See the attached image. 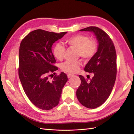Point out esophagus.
<instances>
[{
  "instance_id": "obj_1",
  "label": "esophagus",
  "mask_w": 134,
  "mask_h": 134,
  "mask_svg": "<svg viewBox=\"0 0 134 134\" xmlns=\"http://www.w3.org/2000/svg\"><path fill=\"white\" fill-rule=\"evenodd\" d=\"M67 76H68V78H71V76H73V75H72V74H68L67 75Z\"/></svg>"
}]
</instances>
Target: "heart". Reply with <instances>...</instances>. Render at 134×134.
Here are the masks:
<instances>
[{"label": "heart", "mask_w": 134, "mask_h": 134, "mask_svg": "<svg viewBox=\"0 0 134 134\" xmlns=\"http://www.w3.org/2000/svg\"><path fill=\"white\" fill-rule=\"evenodd\" d=\"M65 43L68 46L76 50L78 55L85 60L92 59L97 50V43L94 40H91L88 36L83 35H75L66 39ZM65 48L59 43L56 44L53 48V55L58 60H62L64 54ZM80 66L79 62L63 63L61 68L63 71L67 73L74 74L78 71Z\"/></svg>", "instance_id": "1"}]
</instances>
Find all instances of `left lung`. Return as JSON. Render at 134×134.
<instances>
[{
	"label": "left lung",
	"mask_w": 134,
	"mask_h": 134,
	"mask_svg": "<svg viewBox=\"0 0 134 134\" xmlns=\"http://www.w3.org/2000/svg\"><path fill=\"white\" fill-rule=\"evenodd\" d=\"M80 31L93 32L98 42V48L84 68L85 71L93 72L94 76L90 82L82 75L79 76L81 84L76 97L84 107L96 108L106 102L114 86L117 73L116 50L109 36L98 27H88Z\"/></svg>",
	"instance_id": "obj_1"
}]
</instances>
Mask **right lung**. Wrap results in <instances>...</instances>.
<instances>
[{
	"mask_svg": "<svg viewBox=\"0 0 134 134\" xmlns=\"http://www.w3.org/2000/svg\"><path fill=\"white\" fill-rule=\"evenodd\" d=\"M66 32L56 34L42 30L32 31L24 38L19 50V78L28 98L35 106L49 110L59 104L62 90L68 81L65 73L48 79L49 72L58 68L52 46Z\"/></svg>",
	"mask_w": 134,
	"mask_h": 134,
	"instance_id": "right-lung-1",
	"label": "right lung"
}]
</instances>
